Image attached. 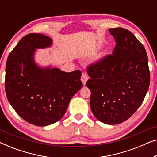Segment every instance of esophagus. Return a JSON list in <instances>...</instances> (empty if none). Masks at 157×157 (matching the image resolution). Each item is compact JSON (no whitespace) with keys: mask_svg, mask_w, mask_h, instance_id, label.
Segmentation results:
<instances>
[{"mask_svg":"<svg viewBox=\"0 0 157 157\" xmlns=\"http://www.w3.org/2000/svg\"><path fill=\"white\" fill-rule=\"evenodd\" d=\"M88 79H89V76H88V75L86 74H85V73H83L82 75H81V81H82L83 85L86 84V83Z\"/></svg>","mask_w":157,"mask_h":157,"instance_id":"obj_1","label":"esophagus"}]
</instances>
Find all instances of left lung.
Here are the masks:
<instances>
[{"label": "left lung", "instance_id": "1", "mask_svg": "<svg viewBox=\"0 0 157 157\" xmlns=\"http://www.w3.org/2000/svg\"><path fill=\"white\" fill-rule=\"evenodd\" d=\"M115 38L112 55L88 67L91 78L90 106L96 119L114 125L134 114L144 99L150 83L144 47L134 34L123 28L109 29Z\"/></svg>", "mask_w": 157, "mask_h": 157}]
</instances>
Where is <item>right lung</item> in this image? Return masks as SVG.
<instances>
[{"label": "right lung", "instance_id": "right-lung-1", "mask_svg": "<svg viewBox=\"0 0 157 157\" xmlns=\"http://www.w3.org/2000/svg\"><path fill=\"white\" fill-rule=\"evenodd\" d=\"M52 45L50 37L29 33L21 38L6 62L5 88L8 101L22 119L38 126L59 121L71 99L83 86L79 70L67 73L36 63L37 49Z\"/></svg>", "mask_w": 157, "mask_h": 157}]
</instances>
